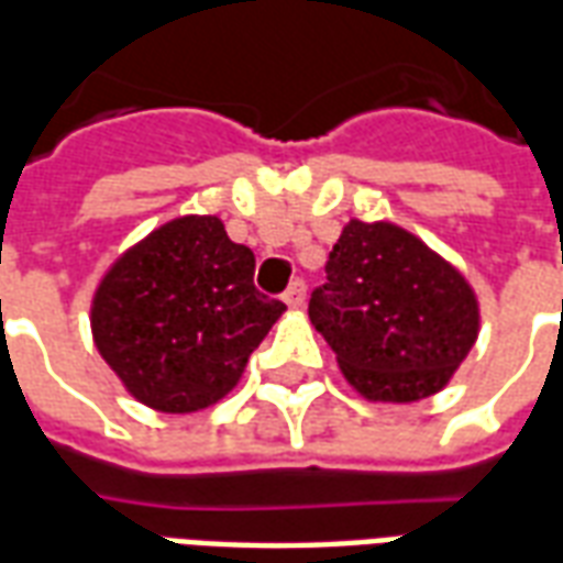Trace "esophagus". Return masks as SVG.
Returning <instances> with one entry per match:
<instances>
[{"mask_svg": "<svg viewBox=\"0 0 563 563\" xmlns=\"http://www.w3.org/2000/svg\"><path fill=\"white\" fill-rule=\"evenodd\" d=\"M283 301L289 307H305L307 301V286L305 280H295L289 289H286V295H283Z\"/></svg>", "mask_w": 563, "mask_h": 563, "instance_id": "1", "label": "esophagus"}]
</instances>
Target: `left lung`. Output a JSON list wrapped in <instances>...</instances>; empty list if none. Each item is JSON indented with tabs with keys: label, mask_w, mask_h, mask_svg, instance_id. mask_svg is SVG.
Returning a JSON list of instances; mask_svg holds the SVG:
<instances>
[{
	"label": "left lung",
	"mask_w": 563,
	"mask_h": 563,
	"mask_svg": "<svg viewBox=\"0 0 563 563\" xmlns=\"http://www.w3.org/2000/svg\"><path fill=\"white\" fill-rule=\"evenodd\" d=\"M310 298V322L365 401L413 404L449 386L479 338L471 280L395 222L350 220Z\"/></svg>",
	"instance_id": "obj_1"
}]
</instances>
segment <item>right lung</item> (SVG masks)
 Returning <instances> with one entry per match:
<instances>
[{
  "label": "right lung",
  "instance_id": "right-lung-1",
  "mask_svg": "<svg viewBox=\"0 0 563 563\" xmlns=\"http://www.w3.org/2000/svg\"><path fill=\"white\" fill-rule=\"evenodd\" d=\"M256 256L220 217L186 213L111 262L92 292V343L156 413H198L241 383L286 305L253 286Z\"/></svg>",
  "mask_w": 563,
  "mask_h": 563
}]
</instances>
